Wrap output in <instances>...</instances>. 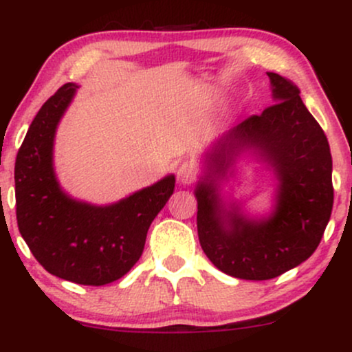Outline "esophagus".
I'll return each mask as SVG.
<instances>
[{
  "label": "esophagus",
  "instance_id": "esophagus-1",
  "mask_svg": "<svg viewBox=\"0 0 352 352\" xmlns=\"http://www.w3.org/2000/svg\"><path fill=\"white\" fill-rule=\"evenodd\" d=\"M195 177H197L195 167H193V165L188 164V162L182 164L180 167H179V170H177V179H179V182H180L182 185L193 184Z\"/></svg>",
  "mask_w": 352,
  "mask_h": 352
}]
</instances>
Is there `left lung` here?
Wrapping results in <instances>:
<instances>
[{
  "instance_id": "obj_1",
  "label": "left lung",
  "mask_w": 352,
  "mask_h": 352,
  "mask_svg": "<svg viewBox=\"0 0 352 352\" xmlns=\"http://www.w3.org/2000/svg\"><path fill=\"white\" fill-rule=\"evenodd\" d=\"M276 104L252 116L218 140L210 155L225 170L232 155L256 148L273 165L276 210L266 220L225 215L212 184L197 187V230L201 250L220 272L240 280H272L308 260L324 235L333 210V159L328 139L289 79L268 72Z\"/></svg>"
}]
</instances>
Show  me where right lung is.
Instances as JSON below:
<instances>
[{
    "instance_id": "obj_1",
    "label": "right lung",
    "mask_w": 352,
    "mask_h": 352,
    "mask_svg": "<svg viewBox=\"0 0 352 352\" xmlns=\"http://www.w3.org/2000/svg\"><path fill=\"white\" fill-rule=\"evenodd\" d=\"M76 84L51 96L24 137L14 165L16 220L21 236L46 272L63 280L102 286L122 278L144 252L153 218L170 199L173 175L109 205L69 199L52 168V140Z\"/></svg>"
}]
</instances>
